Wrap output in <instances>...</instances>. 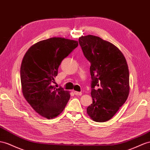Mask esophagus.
Returning a JSON list of instances; mask_svg holds the SVG:
<instances>
[{"label": "esophagus", "instance_id": "1", "mask_svg": "<svg viewBox=\"0 0 150 150\" xmlns=\"http://www.w3.org/2000/svg\"><path fill=\"white\" fill-rule=\"evenodd\" d=\"M74 94L76 96H81L82 94L81 92H77V91H74Z\"/></svg>", "mask_w": 150, "mask_h": 150}]
</instances>
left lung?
Here are the masks:
<instances>
[{
	"mask_svg": "<svg viewBox=\"0 0 150 150\" xmlns=\"http://www.w3.org/2000/svg\"><path fill=\"white\" fill-rule=\"evenodd\" d=\"M79 42L91 64L93 103L87 107V113L95 122H106L116 114L129 96L127 63L120 49L100 37L82 36Z\"/></svg>",
	"mask_w": 150,
	"mask_h": 150,
	"instance_id": "left-lung-1",
	"label": "left lung"
}]
</instances>
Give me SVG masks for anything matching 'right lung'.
Instances as JSON below:
<instances>
[{
    "mask_svg": "<svg viewBox=\"0 0 150 150\" xmlns=\"http://www.w3.org/2000/svg\"><path fill=\"white\" fill-rule=\"evenodd\" d=\"M78 45L76 40L52 37L37 42L25 53L20 68L22 93L41 116L56 117L70 99V92L52 83L61 61Z\"/></svg>",
    "mask_w": 150,
    "mask_h": 150,
    "instance_id": "obj_1",
    "label": "right lung"
}]
</instances>
